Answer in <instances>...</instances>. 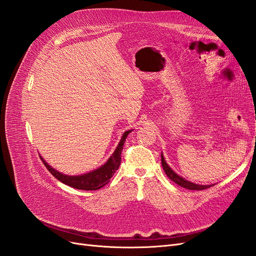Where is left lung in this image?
I'll list each match as a JSON object with an SVG mask.
<instances>
[{"label":"left lung","mask_w":256,"mask_h":256,"mask_svg":"<svg viewBox=\"0 0 256 256\" xmlns=\"http://www.w3.org/2000/svg\"><path fill=\"white\" fill-rule=\"evenodd\" d=\"M161 164H162V168H164L166 174L168 175V177L171 180L172 182H174L175 184H177L178 186H182V188L186 189H189V190H205L209 187H212L210 184H207V186H202V184H193L188 182L187 180H184V178L180 177V175H177L173 170L168 166V164L166 162L164 156H161Z\"/></svg>","instance_id":"obj_1"}]
</instances>
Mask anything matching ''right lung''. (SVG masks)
I'll list each match as a JSON object with an SVG mask.
<instances>
[{"instance_id":"obj_1","label":"right lung","mask_w":256,"mask_h":256,"mask_svg":"<svg viewBox=\"0 0 256 256\" xmlns=\"http://www.w3.org/2000/svg\"><path fill=\"white\" fill-rule=\"evenodd\" d=\"M131 131L132 130H128L126 132H124L122 140L118 143V146L116 147V150L110 157V159L108 160L102 166H100L99 168L95 170V171H92L90 173L83 174V175L70 176V175L62 174L58 172L56 170L51 168L40 156V157L44 162V166L47 168L48 171L56 177V180H58L63 184L70 186V187L79 189V190H98L109 182L110 178L118 170L120 161H122V152L124 148V144H125L126 138Z\"/></svg>"}]
</instances>
